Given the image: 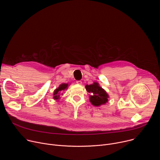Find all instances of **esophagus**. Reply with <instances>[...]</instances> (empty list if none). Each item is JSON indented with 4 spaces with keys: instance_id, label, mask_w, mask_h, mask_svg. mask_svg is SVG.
<instances>
[{
    "instance_id": "1",
    "label": "esophagus",
    "mask_w": 160,
    "mask_h": 160,
    "mask_svg": "<svg viewBox=\"0 0 160 160\" xmlns=\"http://www.w3.org/2000/svg\"><path fill=\"white\" fill-rule=\"evenodd\" d=\"M76 83H77V84H78V85H81V84L82 83V81H80V80H77V81L76 82Z\"/></svg>"
}]
</instances>
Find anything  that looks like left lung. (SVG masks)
Listing matches in <instances>:
<instances>
[{"label":"left lung","mask_w":160,"mask_h":160,"mask_svg":"<svg viewBox=\"0 0 160 160\" xmlns=\"http://www.w3.org/2000/svg\"><path fill=\"white\" fill-rule=\"evenodd\" d=\"M85 88L90 94V102L94 106H99L108 101V94L98 83L94 82L92 84L86 85Z\"/></svg>","instance_id":"left-lung-1"}]
</instances>
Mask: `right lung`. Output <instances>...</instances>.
I'll return each mask as SVG.
<instances>
[{"label":"right lung","mask_w":160,"mask_h":160,"mask_svg":"<svg viewBox=\"0 0 160 160\" xmlns=\"http://www.w3.org/2000/svg\"><path fill=\"white\" fill-rule=\"evenodd\" d=\"M68 83H62L61 84L59 87L58 88H56V90H54V94H53V98L55 100H58L59 99V94L61 92H62V90H64L68 88Z\"/></svg>","instance_id":"obj_1"}]
</instances>
